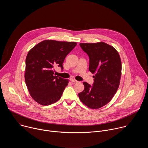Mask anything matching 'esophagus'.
<instances>
[{
	"label": "esophagus",
	"mask_w": 148,
	"mask_h": 148,
	"mask_svg": "<svg viewBox=\"0 0 148 148\" xmlns=\"http://www.w3.org/2000/svg\"><path fill=\"white\" fill-rule=\"evenodd\" d=\"M70 81H71V82L72 83L77 82H78V81H77L76 79H74V78H71V79H70Z\"/></svg>",
	"instance_id": "esophagus-1"
}]
</instances>
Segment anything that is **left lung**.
Returning a JSON list of instances; mask_svg holds the SVG:
<instances>
[{
    "label": "left lung",
    "instance_id": "obj_1",
    "mask_svg": "<svg viewBox=\"0 0 148 148\" xmlns=\"http://www.w3.org/2000/svg\"><path fill=\"white\" fill-rule=\"evenodd\" d=\"M90 58L89 71L92 74V86L84 82V90L78 94L81 101L91 109L107 104L116 92L121 76V60L118 52L111 46L99 42L80 43Z\"/></svg>",
    "mask_w": 148,
    "mask_h": 148
}]
</instances>
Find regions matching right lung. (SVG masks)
<instances>
[{
  "label": "right lung",
  "mask_w": 148,
  "mask_h": 148,
  "mask_svg": "<svg viewBox=\"0 0 148 148\" xmlns=\"http://www.w3.org/2000/svg\"><path fill=\"white\" fill-rule=\"evenodd\" d=\"M75 42L46 40L34 46L26 58L25 82L33 99L42 105L58 101L69 84V79L54 74L56 66L62 63L76 46Z\"/></svg>",
  "instance_id": "obj_1"
}]
</instances>
